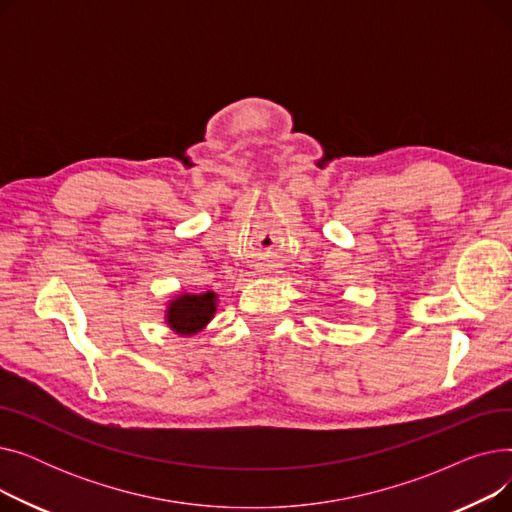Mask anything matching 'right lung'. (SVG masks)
<instances>
[{"label":"right lung","mask_w":512,"mask_h":512,"mask_svg":"<svg viewBox=\"0 0 512 512\" xmlns=\"http://www.w3.org/2000/svg\"><path fill=\"white\" fill-rule=\"evenodd\" d=\"M215 303H218L215 292L180 294V297H176L168 305V311H166L168 326L182 336L197 334L211 321L215 313Z\"/></svg>","instance_id":"right-lung-1"}]
</instances>
